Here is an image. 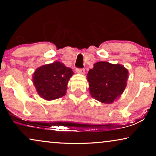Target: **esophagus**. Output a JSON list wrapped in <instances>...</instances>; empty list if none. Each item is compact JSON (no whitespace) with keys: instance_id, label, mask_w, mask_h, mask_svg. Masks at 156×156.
<instances>
[{"instance_id":"1","label":"esophagus","mask_w":156,"mask_h":156,"mask_svg":"<svg viewBox=\"0 0 156 156\" xmlns=\"http://www.w3.org/2000/svg\"><path fill=\"white\" fill-rule=\"evenodd\" d=\"M76 73L80 74H85V70L84 69H76Z\"/></svg>"}]
</instances>
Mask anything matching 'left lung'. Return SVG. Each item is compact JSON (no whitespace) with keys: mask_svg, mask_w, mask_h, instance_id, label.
<instances>
[{"mask_svg":"<svg viewBox=\"0 0 156 156\" xmlns=\"http://www.w3.org/2000/svg\"><path fill=\"white\" fill-rule=\"evenodd\" d=\"M129 71L120 64L98 62L87 75L89 93L103 104H112L121 97L127 85Z\"/></svg>","mask_w":156,"mask_h":156,"instance_id":"8db88e82","label":"left lung"}]
</instances>
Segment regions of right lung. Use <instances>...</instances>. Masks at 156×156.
Returning a JSON list of instances; mask_svg holds the SVG:
<instances>
[{
	"label": "right lung",
	"mask_w": 156,
	"mask_h": 156,
	"mask_svg": "<svg viewBox=\"0 0 156 156\" xmlns=\"http://www.w3.org/2000/svg\"><path fill=\"white\" fill-rule=\"evenodd\" d=\"M73 74L71 68L57 61L37 68L32 80L38 95L52 101L66 94L68 82Z\"/></svg>",
	"instance_id": "right-lung-1"
}]
</instances>
